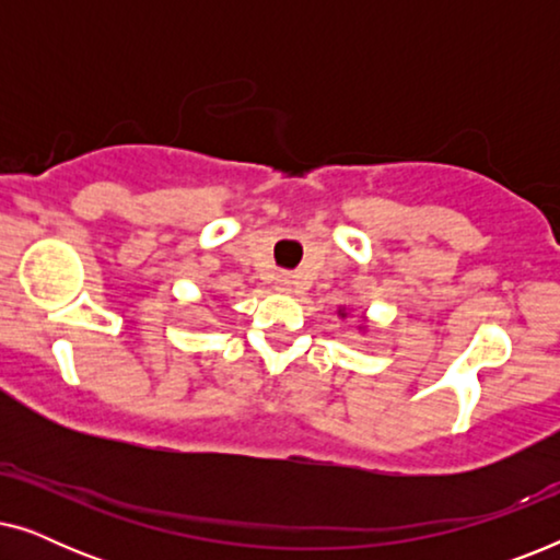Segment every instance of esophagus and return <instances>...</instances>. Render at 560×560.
Listing matches in <instances>:
<instances>
[{
	"label": "esophagus",
	"instance_id": "1",
	"mask_svg": "<svg viewBox=\"0 0 560 560\" xmlns=\"http://www.w3.org/2000/svg\"><path fill=\"white\" fill-rule=\"evenodd\" d=\"M275 285H278V290H290V288H293V275L280 272L278 278H275Z\"/></svg>",
	"mask_w": 560,
	"mask_h": 560
}]
</instances>
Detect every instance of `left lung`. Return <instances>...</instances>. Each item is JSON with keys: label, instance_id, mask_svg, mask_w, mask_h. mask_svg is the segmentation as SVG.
<instances>
[{"label": "left lung", "instance_id": "obj_1", "mask_svg": "<svg viewBox=\"0 0 560 560\" xmlns=\"http://www.w3.org/2000/svg\"><path fill=\"white\" fill-rule=\"evenodd\" d=\"M341 316H343V313H341Z\"/></svg>", "mask_w": 560, "mask_h": 560}]
</instances>
